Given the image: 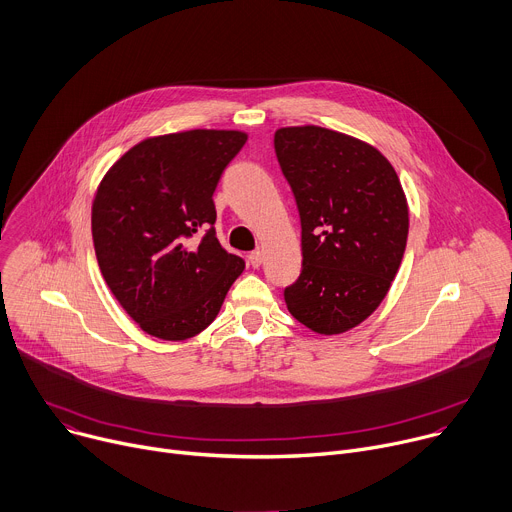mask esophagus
<instances>
[{"mask_svg": "<svg viewBox=\"0 0 512 512\" xmlns=\"http://www.w3.org/2000/svg\"><path fill=\"white\" fill-rule=\"evenodd\" d=\"M247 259H249V263H251L253 267H259V265H261V261H263V253H261L259 249H255V251H251V253H249V257H247Z\"/></svg>", "mask_w": 512, "mask_h": 512, "instance_id": "34e87169", "label": "esophagus"}]
</instances>
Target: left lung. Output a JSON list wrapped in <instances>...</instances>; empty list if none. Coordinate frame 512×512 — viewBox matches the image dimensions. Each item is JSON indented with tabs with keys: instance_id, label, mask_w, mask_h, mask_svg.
I'll return each instance as SVG.
<instances>
[{
	"instance_id": "obj_1",
	"label": "left lung",
	"mask_w": 512,
	"mask_h": 512,
	"mask_svg": "<svg viewBox=\"0 0 512 512\" xmlns=\"http://www.w3.org/2000/svg\"><path fill=\"white\" fill-rule=\"evenodd\" d=\"M273 147L302 224L288 310L314 333H345L382 304L398 273L408 237L400 179L378 149L329 128H280Z\"/></svg>"
}]
</instances>
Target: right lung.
<instances>
[{"mask_svg": "<svg viewBox=\"0 0 512 512\" xmlns=\"http://www.w3.org/2000/svg\"><path fill=\"white\" fill-rule=\"evenodd\" d=\"M245 143L239 130L147 138L100 183L91 208L98 265L120 306L157 339L202 333L245 269L216 239L212 200Z\"/></svg>", "mask_w": 512, "mask_h": 512, "instance_id": "right-lung-1", "label": "right lung"}]
</instances>
